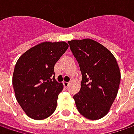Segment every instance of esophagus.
Wrapping results in <instances>:
<instances>
[{"instance_id":"34e87169","label":"esophagus","mask_w":134,"mask_h":134,"mask_svg":"<svg viewBox=\"0 0 134 134\" xmlns=\"http://www.w3.org/2000/svg\"><path fill=\"white\" fill-rule=\"evenodd\" d=\"M63 85H64V87H65V88H67V87L69 86V82L64 81V82H63Z\"/></svg>"}]
</instances>
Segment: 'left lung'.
I'll use <instances>...</instances> for the list:
<instances>
[{
  "instance_id": "8db88e82",
  "label": "left lung",
  "mask_w": 134,
  "mask_h": 134,
  "mask_svg": "<svg viewBox=\"0 0 134 134\" xmlns=\"http://www.w3.org/2000/svg\"><path fill=\"white\" fill-rule=\"evenodd\" d=\"M82 75L81 89L73 96L79 112L89 120L104 117L115 100L120 71L114 55L91 39L68 42Z\"/></svg>"
}]
</instances>
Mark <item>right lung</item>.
Segmentation results:
<instances>
[{
    "instance_id": "right-lung-1",
    "label": "right lung",
    "mask_w": 134,
    "mask_h": 134,
    "mask_svg": "<svg viewBox=\"0 0 134 134\" xmlns=\"http://www.w3.org/2000/svg\"><path fill=\"white\" fill-rule=\"evenodd\" d=\"M68 48L65 42H43L18 59L13 87L16 99L29 118L43 120L55 110L63 85L55 79L54 66Z\"/></svg>"
}]
</instances>
